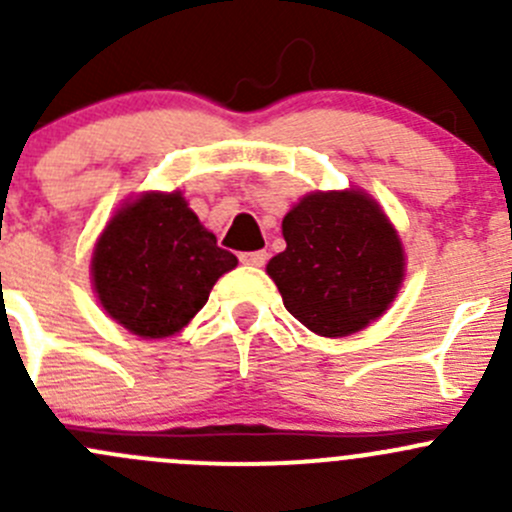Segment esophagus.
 Segmentation results:
<instances>
[{
  "label": "esophagus",
  "mask_w": 512,
  "mask_h": 512,
  "mask_svg": "<svg viewBox=\"0 0 512 512\" xmlns=\"http://www.w3.org/2000/svg\"><path fill=\"white\" fill-rule=\"evenodd\" d=\"M267 260V252L265 250H257V252H242L240 262L242 265H252V267H262Z\"/></svg>",
  "instance_id": "obj_1"
}]
</instances>
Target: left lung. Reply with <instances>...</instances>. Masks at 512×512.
<instances>
[{
	"mask_svg": "<svg viewBox=\"0 0 512 512\" xmlns=\"http://www.w3.org/2000/svg\"><path fill=\"white\" fill-rule=\"evenodd\" d=\"M267 265L287 312L322 337H347L386 312L404 280L399 235L359 190L312 193L282 220Z\"/></svg>",
	"mask_w": 512,
	"mask_h": 512,
	"instance_id": "left-lung-1",
	"label": "left lung"
}]
</instances>
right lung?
I'll return each mask as SVG.
<instances>
[{
  "label": "right lung",
  "mask_w": 512,
  "mask_h": 512,
  "mask_svg": "<svg viewBox=\"0 0 512 512\" xmlns=\"http://www.w3.org/2000/svg\"><path fill=\"white\" fill-rule=\"evenodd\" d=\"M237 265L180 193H148L113 215L98 237L91 275L103 309L128 332L170 337L205 307Z\"/></svg>",
  "instance_id": "right-lung-1"
}]
</instances>
